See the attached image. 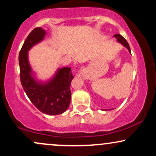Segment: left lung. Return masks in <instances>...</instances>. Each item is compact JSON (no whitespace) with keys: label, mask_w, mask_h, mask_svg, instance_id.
<instances>
[{"label":"left lung","mask_w":156,"mask_h":156,"mask_svg":"<svg viewBox=\"0 0 156 156\" xmlns=\"http://www.w3.org/2000/svg\"><path fill=\"white\" fill-rule=\"evenodd\" d=\"M114 37H115L116 39H117V41L118 42H119V43L122 44L124 47H125L127 48V49L128 50V51H129V53H130V46L129 44H128V42L126 41V39H125L124 37H122L120 34H115L114 35Z\"/></svg>","instance_id":"left-lung-1"}]
</instances>
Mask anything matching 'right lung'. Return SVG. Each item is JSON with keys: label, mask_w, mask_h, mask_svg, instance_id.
<instances>
[{"label": "right lung", "mask_w": 156, "mask_h": 156, "mask_svg": "<svg viewBox=\"0 0 156 156\" xmlns=\"http://www.w3.org/2000/svg\"><path fill=\"white\" fill-rule=\"evenodd\" d=\"M45 30L36 28L28 36L19 53L20 74L23 88L31 103L44 114L58 115L69 107L70 84L73 79L70 67L58 68L50 79L39 80L28 60V51L44 40Z\"/></svg>", "instance_id": "1"}]
</instances>
